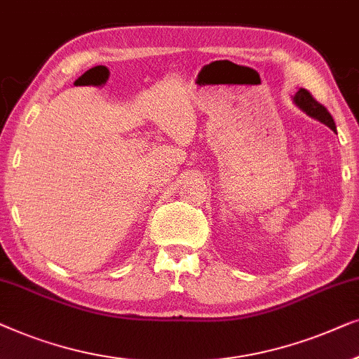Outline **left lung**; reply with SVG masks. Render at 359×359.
Returning <instances> with one entry per match:
<instances>
[{
	"mask_svg": "<svg viewBox=\"0 0 359 359\" xmlns=\"http://www.w3.org/2000/svg\"><path fill=\"white\" fill-rule=\"evenodd\" d=\"M294 102H296L297 107L304 110L307 115H311V117L317 118L319 122L325 123L327 127H330L333 131H337L335 122H333V118H332V115L329 114V110H327L320 102H317V100L312 97V94L309 93V90H307V89L297 90V93L294 94Z\"/></svg>",
	"mask_w": 359,
	"mask_h": 359,
	"instance_id": "obj_1",
	"label": "left lung"
}]
</instances>
